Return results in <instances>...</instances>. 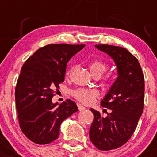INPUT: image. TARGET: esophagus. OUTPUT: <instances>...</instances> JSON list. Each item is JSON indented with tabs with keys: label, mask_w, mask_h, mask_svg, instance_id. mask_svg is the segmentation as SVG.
I'll return each mask as SVG.
<instances>
[{
	"label": "esophagus",
	"mask_w": 157,
	"mask_h": 157,
	"mask_svg": "<svg viewBox=\"0 0 157 157\" xmlns=\"http://www.w3.org/2000/svg\"><path fill=\"white\" fill-rule=\"evenodd\" d=\"M77 107H78L79 110L80 111H84L85 109H86V108H85V107L83 106V105H81L80 103H77Z\"/></svg>",
	"instance_id": "1"
}]
</instances>
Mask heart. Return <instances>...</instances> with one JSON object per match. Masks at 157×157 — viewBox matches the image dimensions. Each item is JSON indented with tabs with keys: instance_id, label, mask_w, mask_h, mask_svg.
<instances>
[{
	"instance_id": "1",
	"label": "heart",
	"mask_w": 157,
	"mask_h": 157,
	"mask_svg": "<svg viewBox=\"0 0 157 157\" xmlns=\"http://www.w3.org/2000/svg\"><path fill=\"white\" fill-rule=\"evenodd\" d=\"M90 71L93 75H102L108 66L103 61L100 60H93L89 64ZM69 72L67 73V74ZM99 91L96 89H83L80 88L73 92V96L80 102L85 104H90L93 102L95 98L99 96Z\"/></svg>"
}]
</instances>
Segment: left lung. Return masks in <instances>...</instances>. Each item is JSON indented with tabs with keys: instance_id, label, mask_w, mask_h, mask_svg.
I'll return each instance as SVG.
<instances>
[{
	"instance_id": "obj_1",
	"label": "left lung",
	"mask_w": 157,
	"mask_h": 157,
	"mask_svg": "<svg viewBox=\"0 0 157 157\" xmlns=\"http://www.w3.org/2000/svg\"><path fill=\"white\" fill-rule=\"evenodd\" d=\"M115 62L117 78L101 101L110 109L106 117L90 109L94 119L90 128V138L96 148L110 150L124 145L135 131L143 112L144 77L137 58L127 49L109 45H96Z\"/></svg>"
}]
</instances>
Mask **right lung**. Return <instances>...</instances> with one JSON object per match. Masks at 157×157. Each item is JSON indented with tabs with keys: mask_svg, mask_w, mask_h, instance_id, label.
Segmentation results:
<instances>
[{
	"mask_svg": "<svg viewBox=\"0 0 157 157\" xmlns=\"http://www.w3.org/2000/svg\"><path fill=\"white\" fill-rule=\"evenodd\" d=\"M84 45L52 44L38 49L22 67L15 90L16 108L20 128L27 138L47 144L59 136L64 119L78 111L67 99L53 103L54 89L64 80L69 60Z\"/></svg>",
	"mask_w": 157,
	"mask_h": 157,
	"instance_id": "add662e5",
	"label": "right lung"
}]
</instances>
